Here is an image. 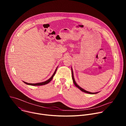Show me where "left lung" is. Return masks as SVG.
I'll use <instances>...</instances> for the list:
<instances>
[{
  "mask_svg": "<svg viewBox=\"0 0 126 126\" xmlns=\"http://www.w3.org/2000/svg\"><path fill=\"white\" fill-rule=\"evenodd\" d=\"M71 70H72V79H73V83L74 84V85H75V86L76 87H77L78 88H79L81 91H82V92H85L86 93H88V94H97L99 92H96V93H92V92H90L89 91H87L86 90H84V89L82 88L81 87H80L77 84V83L76 82L75 80V79H74V74H73V69H72V68L71 67Z\"/></svg>",
  "mask_w": 126,
  "mask_h": 126,
  "instance_id": "1",
  "label": "left lung"
}]
</instances>
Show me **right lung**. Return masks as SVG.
I'll use <instances>...</instances> for the list:
<instances>
[{
    "label": "right lung",
    "mask_w": 126,
    "mask_h": 126,
    "mask_svg": "<svg viewBox=\"0 0 126 126\" xmlns=\"http://www.w3.org/2000/svg\"><path fill=\"white\" fill-rule=\"evenodd\" d=\"M57 68H58V67H57V68H56V69H55V71H54V73L53 74V75H52V76H51L49 79H48L47 80H46V81H44V82H40V83H28L25 82H24V81H23V82L25 84H27V85H31V86H41V85H45V84H47L49 83L52 80V79H53L54 76L55 75V73H56V71H57Z\"/></svg>",
    "instance_id": "obj_1"
}]
</instances>
